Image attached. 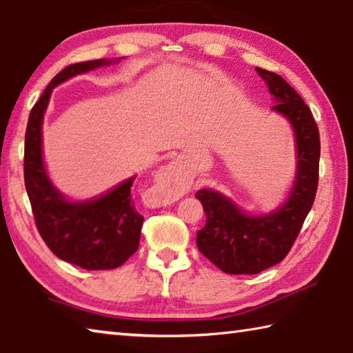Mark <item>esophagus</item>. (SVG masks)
Returning a JSON list of instances; mask_svg holds the SVG:
<instances>
[{
  "instance_id": "1",
  "label": "esophagus",
  "mask_w": 353,
  "mask_h": 353,
  "mask_svg": "<svg viewBox=\"0 0 353 353\" xmlns=\"http://www.w3.org/2000/svg\"><path fill=\"white\" fill-rule=\"evenodd\" d=\"M157 181V189L163 200L178 199V196L186 192L189 183L186 178H183L180 173H176L173 167H164L154 176Z\"/></svg>"
}]
</instances>
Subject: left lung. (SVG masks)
Instances as JSON below:
<instances>
[{"label":"left lung","mask_w":353,"mask_h":353,"mask_svg":"<svg viewBox=\"0 0 353 353\" xmlns=\"http://www.w3.org/2000/svg\"><path fill=\"white\" fill-rule=\"evenodd\" d=\"M276 113L287 117L296 138V176L287 201L265 215H248L231 199L212 189L195 194L206 214L196 246L228 274H257L283 261L313 206L319 176V130L308 105L279 74L256 68Z\"/></svg>","instance_id":"1"}]
</instances>
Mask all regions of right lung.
<instances>
[{
	"instance_id": "1",
	"label": "right lung",
	"mask_w": 353,
	"mask_h": 353,
	"mask_svg": "<svg viewBox=\"0 0 353 353\" xmlns=\"http://www.w3.org/2000/svg\"><path fill=\"white\" fill-rule=\"evenodd\" d=\"M119 60H90L61 70L30 110L24 138V184L37 230L55 256L83 270L117 268L138 251L144 217L132 199L134 176L97 199L66 200L49 180L43 163L41 123L55 86Z\"/></svg>"
}]
</instances>
